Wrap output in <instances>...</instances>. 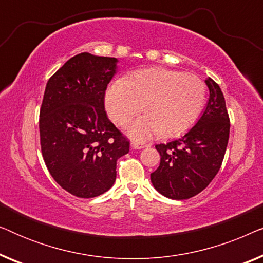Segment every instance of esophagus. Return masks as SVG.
Segmentation results:
<instances>
[{
    "label": "esophagus",
    "instance_id": "obj_1",
    "mask_svg": "<svg viewBox=\"0 0 263 263\" xmlns=\"http://www.w3.org/2000/svg\"><path fill=\"white\" fill-rule=\"evenodd\" d=\"M149 143H139V142H132V148L134 149H141L145 147H148Z\"/></svg>",
    "mask_w": 263,
    "mask_h": 263
}]
</instances>
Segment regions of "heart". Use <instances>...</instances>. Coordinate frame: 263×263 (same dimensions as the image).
<instances>
[{
    "label": "heart",
    "instance_id": "b5f03b06",
    "mask_svg": "<svg viewBox=\"0 0 263 263\" xmlns=\"http://www.w3.org/2000/svg\"><path fill=\"white\" fill-rule=\"evenodd\" d=\"M206 95V84L197 75L151 67L110 85L105 106L111 120L120 127L128 125L145 110L146 116L135 121L129 129L133 139L143 140L158 133L176 136L197 121Z\"/></svg>",
    "mask_w": 263,
    "mask_h": 263
}]
</instances>
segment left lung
<instances>
[{"mask_svg": "<svg viewBox=\"0 0 263 263\" xmlns=\"http://www.w3.org/2000/svg\"><path fill=\"white\" fill-rule=\"evenodd\" d=\"M206 110L190 130L174 141L156 145L160 164L151 174L161 195L185 200L197 195L213 181L224 159L230 135V117L220 87L208 78Z\"/></svg>", "mask_w": 263, "mask_h": 263, "instance_id": "left-lung-1", "label": "left lung"}]
</instances>
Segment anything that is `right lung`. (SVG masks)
<instances>
[{
	"mask_svg": "<svg viewBox=\"0 0 263 263\" xmlns=\"http://www.w3.org/2000/svg\"><path fill=\"white\" fill-rule=\"evenodd\" d=\"M117 59L81 52L46 84L39 112L41 148L52 178L71 195L91 199L116 179L130 142L107 118L104 100Z\"/></svg>",
	"mask_w": 263,
	"mask_h": 263,
	"instance_id": "add662e5",
	"label": "right lung"
}]
</instances>
